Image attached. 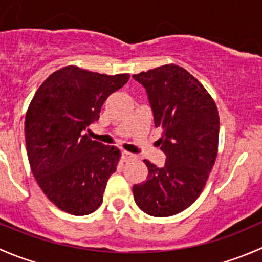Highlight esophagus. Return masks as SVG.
Returning <instances> with one entry per match:
<instances>
[{"instance_id": "34e87169", "label": "esophagus", "mask_w": 262, "mask_h": 262, "mask_svg": "<svg viewBox=\"0 0 262 262\" xmlns=\"http://www.w3.org/2000/svg\"><path fill=\"white\" fill-rule=\"evenodd\" d=\"M121 158H123L124 162H126V161H129V160H134V158H136V156H134L133 153L123 150V152H121Z\"/></svg>"}]
</instances>
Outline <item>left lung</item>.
<instances>
[{
  "instance_id": "1",
  "label": "left lung",
  "mask_w": 262,
  "mask_h": 262,
  "mask_svg": "<svg viewBox=\"0 0 262 262\" xmlns=\"http://www.w3.org/2000/svg\"><path fill=\"white\" fill-rule=\"evenodd\" d=\"M133 78L146 89L166 155L163 167L144 161L147 180L133 186L134 200L149 215H175L198 199L215 162L218 110L203 84L179 66L166 64Z\"/></svg>"
}]
</instances>
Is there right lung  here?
<instances>
[{"instance_id":"add662e5","label":"right lung","mask_w":262,"mask_h":262,"mask_svg":"<svg viewBox=\"0 0 262 262\" xmlns=\"http://www.w3.org/2000/svg\"><path fill=\"white\" fill-rule=\"evenodd\" d=\"M129 75L60 68L38 89L25 118V141L34 178L55 207L86 215L102 203L120 150L83 134L99 120L105 100Z\"/></svg>"}]
</instances>
